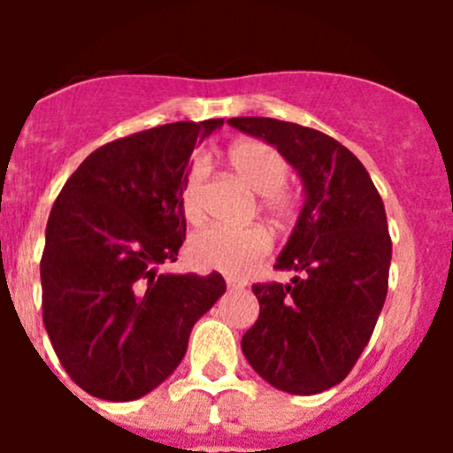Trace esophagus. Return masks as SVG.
I'll return each instance as SVG.
<instances>
[{
    "label": "esophagus",
    "instance_id": "esophagus-1",
    "mask_svg": "<svg viewBox=\"0 0 453 453\" xmlns=\"http://www.w3.org/2000/svg\"><path fill=\"white\" fill-rule=\"evenodd\" d=\"M226 288H229V290H240V288H245V281H242V279H235V276H226Z\"/></svg>",
    "mask_w": 453,
    "mask_h": 453
}]
</instances>
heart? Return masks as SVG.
Instances as JSON below:
<instances>
[{"instance_id":"1","label":"heart","mask_w":453,"mask_h":453,"mask_svg":"<svg viewBox=\"0 0 453 453\" xmlns=\"http://www.w3.org/2000/svg\"><path fill=\"white\" fill-rule=\"evenodd\" d=\"M229 165L251 190L261 195L263 213L276 226H288L297 218V199L283 188L290 174V165L276 147L263 140H238L229 150ZM206 177V158L197 156L188 167L181 186V208L190 222H199L203 218ZM270 250L272 238L263 226H208L188 240V261L197 270L247 274L270 254Z\"/></svg>"}]
</instances>
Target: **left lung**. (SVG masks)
Here are the masks:
<instances>
[{
	"mask_svg": "<svg viewBox=\"0 0 453 453\" xmlns=\"http://www.w3.org/2000/svg\"><path fill=\"white\" fill-rule=\"evenodd\" d=\"M229 124L274 145L306 188L274 265L297 276L251 286L261 313L242 335V354L270 386L318 395L349 374L386 302L392 258L386 208L363 163L331 135L272 118Z\"/></svg>",
	"mask_w": 453,
	"mask_h": 453,
	"instance_id": "1",
	"label": "left lung"
}]
</instances>
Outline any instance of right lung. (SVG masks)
<instances>
[{"label":"right lung","instance_id":"obj_1","mask_svg":"<svg viewBox=\"0 0 453 453\" xmlns=\"http://www.w3.org/2000/svg\"><path fill=\"white\" fill-rule=\"evenodd\" d=\"M222 119L172 122L92 151L47 219L42 322L81 390L131 402L177 370L222 274H163L186 240L181 186L197 142Z\"/></svg>","mask_w":453,"mask_h":453}]
</instances>
